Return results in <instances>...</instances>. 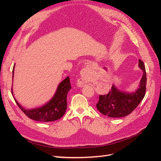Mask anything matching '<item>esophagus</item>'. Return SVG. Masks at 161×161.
Returning a JSON list of instances; mask_svg holds the SVG:
<instances>
[{
	"label": "esophagus",
	"mask_w": 161,
	"mask_h": 161,
	"mask_svg": "<svg viewBox=\"0 0 161 161\" xmlns=\"http://www.w3.org/2000/svg\"><path fill=\"white\" fill-rule=\"evenodd\" d=\"M89 67L86 66L85 68H84V69H82V70L80 71V78L79 80V83L80 86L85 85V83H86V81L87 80V79H89Z\"/></svg>",
	"instance_id": "1"
}]
</instances>
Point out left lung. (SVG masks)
I'll use <instances>...</instances> for the list:
<instances>
[{
  "instance_id": "1",
  "label": "left lung",
  "mask_w": 161,
  "mask_h": 161,
  "mask_svg": "<svg viewBox=\"0 0 161 161\" xmlns=\"http://www.w3.org/2000/svg\"><path fill=\"white\" fill-rule=\"evenodd\" d=\"M138 66L143 71L139 87L134 92L121 91L113 85L108 94L100 95L96 106L102 114L110 118H122L131 114L145 95L147 73L143 61L139 60Z\"/></svg>"
}]
</instances>
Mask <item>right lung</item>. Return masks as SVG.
<instances>
[{
  "label": "right lung",
  "mask_w": 161,
  "mask_h": 161,
  "mask_svg": "<svg viewBox=\"0 0 161 161\" xmlns=\"http://www.w3.org/2000/svg\"><path fill=\"white\" fill-rule=\"evenodd\" d=\"M14 67L13 78L14 75ZM71 89L70 78L67 76L58 85L56 91L52 98L40 108L26 109L14 99L19 108L29 118L39 121H53L60 119L64 115L67 108V94ZM13 94V88L11 89Z\"/></svg>",
  "instance_id": "obj_1"
}]
</instances>
